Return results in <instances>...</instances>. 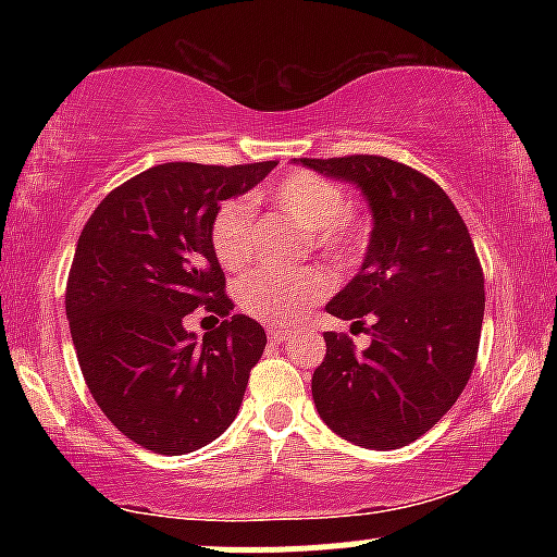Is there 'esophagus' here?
<instances>
[{
  "label": "esophagus",
  "mask_w": 557,
  "mask_h": 557,
  "mask_svg": "<svg viewBox=\"0 0 557 557\" xmlns=\"http://www.w3.org/2000/svg\"><path fill=\"white\" fill-rule=\"evenodd\" d=\"M267 332H270V341L272 343H283V341H287V335H290V332H287V330H277V327H270Z\"/></svg>",
  "instance_id": "obj_1"
}]
</instances>
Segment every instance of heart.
I'll list each match as a JSON object with an SVG mask.
<instances>
[{
	"instance_id": "obj_1",
	"label": "heart",
	"mask_w": 557,
	"mask_h": 557,
	"mask_svg": "<svg viewBox=\"0 0 557 557\" xmlns=\"http://www.w3.org/2000/svg\"><path fill=\"white\" fill-rule=\"evenodd\" d=\"M272 207L285 220L306 230L311 248L332 261H350L363 246L361 216L348 207L345 190L330 177L298 170L270 190ZM209 243L225 270H240L251 253V203L243 198L216 209ZM324 272H251L235 287L238 306L248 317L270 324H290L309 306L327 296Z\"/></svg>"
}]
</instances>
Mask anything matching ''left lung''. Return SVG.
<instances>
[{
    "label": "left lung",
    "instance_id": "obj_1",
    "mask_svg": "<svg viewBox=\"0 0 557 557\" xmlns=\"http://www.w3.org/2000/svg\"><path fill=\"white\" fill-rule=\"evenodd\" d=\"M359 185L374 230L361 272L327 304L337 319H372V345L324 332L311 376L317 411L348 443L395 450L430 432L474 372L484 274L469 227L424 172L387 157L300 159Z\"/></svg>",
    "mask_w": 557,
    "mask_h": 557
}]
</instances>
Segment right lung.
<instances>
[{"label":"right lung","mask_w":557,"mask_h":557,"mask_svg":"<svg viewBox=\"0 0 557 557\" xmlns=\"http://www.w3.org/2000/svg\"><path fill=\"white\" fill-rule=\"evenodd\" d=\"M277 162H168L117 185L83 227L65 309L96 406L125 437L194 453L233 424L264 354L259 322L233 314L209 227L227 198ZM203 305L223 319L201 344L182 319Z\"/></svg>","instance_id":"add662e5"}]
</instances>
